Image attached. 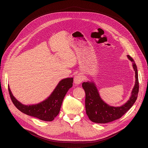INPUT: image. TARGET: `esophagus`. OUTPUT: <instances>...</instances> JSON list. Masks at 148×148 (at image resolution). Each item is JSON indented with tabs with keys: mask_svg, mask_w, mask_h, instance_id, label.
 <instances>
[{
	"mask_svg": "<svg viewBox=\"0 0 148 148\" xmlns=\"http://www.w3.org/2000/svg\"><path fill=\"white\" fill-rule=\"evenodd\" d=\"M83 77L82 74L78 73L74 77V83L75 84H79L83 80Z\"/></svg>",
	"mask_w": 148,
	"mask_h": 148,
	"instance_id": "34e87169",
	"label": "esophagus"
}]
</instances>
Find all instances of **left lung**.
<instances>
[{
    "mask_svg": "<svg viewBox=\"0 0 148 148\" xmlns=\"http://www.w3.org/2000/svg\"><path fill=\"white\" fill-rule=\"evenodd\" d=\"M128 59L133 62V66L135 71L136 82L132 92L130 99L121 107H112L107 105L99 96V92L95 84L84 82L82 86L86 93L85 108L88 117L92 122L106 123L121 118L131 108L137 99L139 92V82L137 66L132 58L128 56Z\"/></svg>",
    "mask_w": 148,
    "mask_h": 148,
    "instance_id": "left-lung-1",
    "label": "left lung"
}]
</instances>
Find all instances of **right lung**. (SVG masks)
<instances>
[{"mask_svg":"<svg viewBox=\"0 0 148 148\" xmlns=\"http://www.w3.org/2000/svg\"><path fill=\"white\" fill-rule=\"evenodd\" d=\"M73 82V78L62 79L46 100L39 104L32 106H25L21 104L12 95L9 87L8 92L13 104L21 112L41 120L50 122L59 114L62 101L67 91L72 87Z\"/></svg>","mask_w":148,"mask_h":148,"instance_id":"add662e5","label":"right lung"}]
</instances>
